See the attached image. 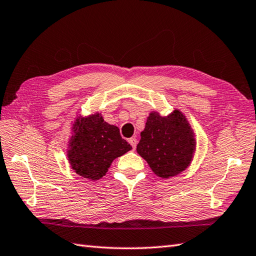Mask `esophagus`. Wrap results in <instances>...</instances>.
<instances>
[{
	"instance_id": "1",
	"label": "esophagus",
	"mask_w": 256,
	"mask_h": 256,
	"mask_svg": "<svg viewBox=\"0 0 256 256\" xmlns=\"http://www.w3.org/2000/svg\"><path fill=\"white\" fill-rule=\"evenodd\" d=\"M129 144H132V149L134 150L136 149V146H137V142H138V141H137V139H136L134 137H132V138H130L129 140Z\"/></svg>"
}]
</instances>
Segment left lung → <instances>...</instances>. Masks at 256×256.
Instances as JSON below:
<instances>
[{"label":"left lung","mask_w":256,"mask_h":256,"mask_svg":"<svg viewBox=\"0 0 256 256\" xmlns=\"http://www.w3.org/2000/svg\"><path fill=\"white\" fill-rule=\"evenodd\" d=\"M195 146L190 124L180 110L168 117L152 112L141 132L137 152L158 176L168 178L190 166Z\"/></svg>","instance_id":"left-lung-1"}]
</instances>
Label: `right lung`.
<instances>
[{
  "mask_svg": "<svg viewBox=\"0 0 256 256\" xmlns=\"http://www.w3.org/2000/svg\"><path fill=\"white\" fill-rule=\"evenodd\" d=\"M68 158L76 173L96 180L106 174L112 162L132 150L118 127L104 122L98 112L78 118L73 124Z\"/></svg>",
  "mask_w": 256,
  "mask_h": 256,
  "instance_id": "obj_1",
  "label": "right lung"
}]
</instances>
